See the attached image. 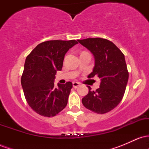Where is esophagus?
I'll list each match as a JSON object with an SVG mask.
<instances>
[{
    "mask_svg": "<svg viewBox=\"0 0 149 149\" xmlns=\"http://www.w3.org/2000/svg\"><path fill=\"white\" fill-rule=\"evenodd\" d=\"M80 83H78V82H73V86L74 88H77L78 86H79Z\"/></svg>",
    "mask_w": 149,
    "mask_h": 149,
    "instance_id": "esophagus-1",
    "label": "esophagus"
}]
</instances>
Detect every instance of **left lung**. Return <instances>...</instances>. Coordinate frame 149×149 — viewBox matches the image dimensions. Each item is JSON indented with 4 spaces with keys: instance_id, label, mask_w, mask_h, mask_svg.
<instances>
[{
    "instance_id": "obj_1",
    "label": "left lung",
    "mask_w": 149,
    "mask_h": 149,
    "mask_svg": "<svg viewBox=\"0 0 149 149\" xmlns=\"http://www.w3.org/2000/svg\"><path fill=\"white\" fill-rule=\"evenodd\" d=\"M95 57V67L89 78H101L100 88L82 99L85 108L92 112L104 114L113 110L122 100L129 78L123 53L110 40L101 38L78 40Z\"/></svg>"
}]
</instances>
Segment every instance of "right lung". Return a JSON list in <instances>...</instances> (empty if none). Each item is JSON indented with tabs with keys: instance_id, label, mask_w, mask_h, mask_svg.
<instances>
[{
	"instance_id": "add662e5",
	"label": "right lung",
	"mask_w": 149,
	"mask_h": 149,
	"mask_svg": "<svg viewBox=\"0 0 149 149\" xmlns=\"http://www.w3.org/2000/svg\"><path fill=\"white\" fill-rule=\"evenodd\" d=\"M77 43L75 40H47L26 58L22 86L27 103L39 115L53 117L67 105L72 83H58L55 88L54 76L62 69L65 54Z\"/></svg>"
}]
</instances>
